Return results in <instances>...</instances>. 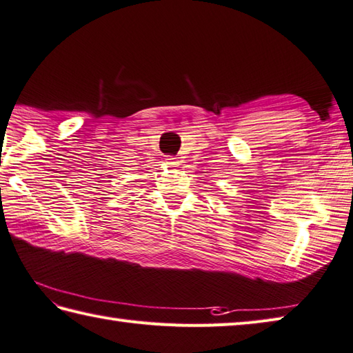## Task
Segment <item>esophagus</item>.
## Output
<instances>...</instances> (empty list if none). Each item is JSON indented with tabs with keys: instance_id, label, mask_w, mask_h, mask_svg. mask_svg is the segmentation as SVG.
<instances>
[{
	"instance_id": "obj_1",
	"label": "esophagus",
	"mask_w": 353,
	"mask_h": 353,
	"mask_svg": "<svg viewBox=\"0 0 353 353\" xmlns=\"http://www.w3.org/2000/svg\"><path fill=\"white\" fill-rule=\"evenodd\" d=\"M167 165H168L170 168H177L179 165H181V161H179V157L168 156V157H167Z\"/></svg>"
}]
</instances>
